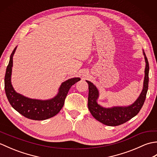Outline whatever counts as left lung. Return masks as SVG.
Here are the masks:
<instances>
[{"instance_id":"8db88e82","label":"left lung","mask_w":157,"mask_h":157,"mask_svg":"<svg viewBox=\"0 0 157 157\" xmlns=\"http://www.w3.org/2000/svg\"><path fill=\"white\" fill-rule=\"evenodd\" d=\"M146 61L145 76L144 86L138 98L128 106H114L112 108H104L98 105V90L92 82L86 81L88 84V109L91 114L98 121L109 126H117L121 125L134 117L140 111L144 105L148 88V72L149 64L147 57L144 52Z\"/></svg>"}]
</instances>
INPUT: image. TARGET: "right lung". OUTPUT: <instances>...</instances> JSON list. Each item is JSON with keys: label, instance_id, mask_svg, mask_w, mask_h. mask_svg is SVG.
I'll list each match as a JSON object with an SVG mask.
<instances>
[{"label": "right lung", "instance_id": "1", "mask_svg": "<svg viewBox=\"0 0 157 157\" xmlns=\"http://www.w3.org/2000/svg\"><path fill=\"white\" fill-rule=\"evenodd\" d=\"M16 47L10 56L5 76V90L9 103L13 109L28 119L41 121L52 117L63 108L65 98L71 86L80 80V78H71L62 83L57 95L52 99L41 101L25 97L15 91L11 82L13 56Z\"/></svg>", "mask_w": 157, "mask_h": 157}]
</instances>
